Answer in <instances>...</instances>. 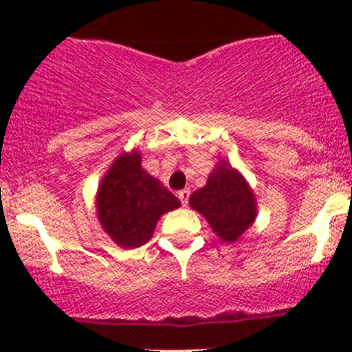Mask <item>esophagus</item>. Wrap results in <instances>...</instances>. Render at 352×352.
Listing matches in <instances>:
<instances>
[{"mask_svg":"<svg viewBox=\"0 0 352 352\" xmlns=\"http://www.w3.org/2000/svg\"><path fill=\"white\" fill-rule=\"evenodd\" d=\"M177 196H179L180 202H182V206L189 204V196H190V190H189V189L179 190V192H177Z\"/></svg>","mask_w":352,"mask_h":352,"instance_id":"obj_1","label":"esophagus"}]
</instances>
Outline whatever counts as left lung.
<instances>
[{"instance_id": "8db88e82", "label": "left lung", "mask_w": 352, "mask_h": 352, "mask_svg": "<svg viewBox=\"0 0 352 352\" xmlns=\"http://www.w3.org/2000/svg\"><path fill=\"white\" fill-rule=\"evenodd\" d=\"M190 208L206 218L223 242H236L257 218V199L245 177L226 160L208 175L204 187L189 197Z\"/></svg>"}]
</instances>
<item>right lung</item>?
Here are the masks:
<instances>
[{"instance_id": "add662e5", "label": "right lung", "mask_w": 352, "mask_h": 352, "mask_svg": "<svg viewBox=\"0 0 352 352\" xmlns=\"http://www.w3.org/2000/svg\"><path fill=\"white\" fill-rule=\"evenodd\" d=\"M102 228L122 248H138L153 236L165 212L180 201L141 166L138 150L124 151L110 163L95 196Z\"/></svg>"}]
</instances>
